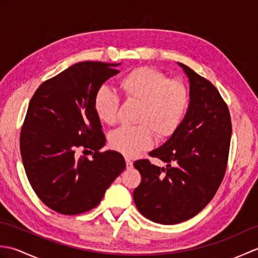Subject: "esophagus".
I'll use <instances>...</instances> for the list:
<instances>
[{
	"mask_svg": "<svg viewBox=\"0 0 258 258\" xmlns=\"http://www.w3.org/2000/svg\"><path fill=\"white\" fill-rule=\"evenodd\" d=\"M125 162H126V168H127V169L133 168V162L132 161L128 160V158H126Z\"/></svg>",
	"mask_w": 258,
	"mask_h": 258,
	"instance_id": "1",
	"label": "esophagus"
}]
</instances>
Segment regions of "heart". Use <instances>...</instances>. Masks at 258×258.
I'll list each match as a JSON object with an SVG mask.
<instances>
[{
    "label": "heart",
    "instance_id": "1",
    "mask_svg": "<svg viewBox=\"0 0 258 258\" xmlns=\"http://www.w3.org/2000/svg\"><path fill=\"white\" fill-rule=\"evenodd\" d=\"M119 89L127 102L139 104L135 126H123L108 135L113 150L127 157L150 149L154 140L172 136L182 123L189 104L187 87L179 80H169L156 69L138 68L119 80ZM119 98L105 86L98 89L93 107L102 123H116Z\"/></svg>",
    "mask_w": 258,
    "mask_h": 258
}]
</instances>
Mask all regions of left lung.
<instances>
[{"label": "left lung", "instance_id": "left-lung-1", "mask_svg": "<svg viewBox=\"0 0 258 258\" xmlns=\"http://www.w3.org/2000/svg\"><path fill=\"white\" fill-rule=\"evenodd\" d=\"M189 81V105L178 128L165 143L150 152L165 162L134 163L141 184L133 199L142 215L173 225L194 217L215 195L225 175L232 122L228 107L210 81L178 63Z\"/></svg>", "mask_w": 258, "mask_h": 258}]
</instances>
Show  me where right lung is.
Returning a JSON list of instances; mask_svg holds the SVG:
<instances>
[{
  "instance_id": "add662e5",
  "label": "right lung",
  "mask_w": 258,
  "mask_h": 258,
  "mask_svg": "<svg viewBox=\"0 0 258 258\" xmlns=\"http://www.w3.org/2000/svg\"><path fill=\"white\" fill-rule=\"evenodd\" d=\"M118 65L76 63L43 82L31 98L21 130L22 161L38 199L59 214L96 207L125 169L118 152H100L106 139L93 107L96 91L119 73ZM79 149L92 157L79 158Z\"/></svg>"
}]
</instances>
